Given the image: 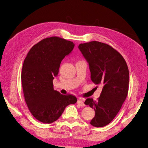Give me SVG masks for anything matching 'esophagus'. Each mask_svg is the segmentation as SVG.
<instances>
[{
  "instance_id": "obj_1",
  "label": "esophagus",
  "mask_w": 148,
  "mask_h": 148,
  "mask_svg": "<svg viewBox=\"0 0 148 148\" xmlns=\"http://www.w3.org/2000/svg\"><path fill=\"white\" fill-rule=\"evenodd\" d=\"M84 100V98L80 97L79 99V100L77 101V103H78V104L79 106H84V102H83Z\"/></svg>"
}]
</instances>
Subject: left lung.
Wrapping results in <instances>:
<instances>
[{
    "label": "left lung",
    "mask_w": 148,
    "mask_h": 148,
    "mask_svg": "<svg viewBox=\"0 0 148 148\" xmlns=\"http://www.w3.org/2000/svg\"><path fill=\"white\" fill-rule=\"evenodd\" d=\"M78 48L89 64L91 81L102 86L97 101L88 98L84 102L95 110L90 124L104 127L115 117L127 96L128 66L123 56L107 44L91 41L80 44Z\"/></svg>",
    "instance_id": "1"
}]
</instances>
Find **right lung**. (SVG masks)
<instances>
[{
	"label": "right lung",
	"instance_id": "right-lung-1",
	"mask_svg": "<svg viewBox=\"0 0 148 148\" xmlns=\"http://www.w3.org/2000/svg\"><path fill=\"white\" fill-rule=\"evenodd\" d=\"M73 42L57 36L41 40L31 48L23 62L21 78L25 102L39 122L51 123L77 99L63 95L53 88L62 60L72 51Z\"/></svg>",
	"mask_w": 148,
	"mask_h": 148
}]
</instances>
